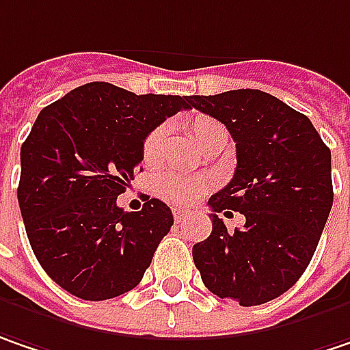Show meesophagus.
I'll return each instance as SVG.
<instances>
[{"mask_svg": "<svg viewBox=\"0 0 350 350\" xmlns=\"http://www.w3.org/2000/svg\"><path fill=\"white\" fill-rule=\"evenodd\" d=\"M172 214H174L176 224H182V221H186V219L190 217V212H188V210H182V208H174Z\"/></svg>", "mask_w": 350, "mask_h": 350, "instance_id": "obj_1", "label": "esophagus"}]
</instances>
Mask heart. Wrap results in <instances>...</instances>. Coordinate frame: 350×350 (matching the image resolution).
<instances>
[{
  "label": "heart",
  "instance_id": "b5f03b06",
  "mask_svg": "<svg viewBox=\"0 0 350 350\" xmlns=\"http://www.w3.org/2000/svg\"><path fill=\"white\" fill-rule=\"evenodd\" d=\"M190 133L194 136V140L204 148L210 142L226 138L228 140V131L221 122H217L212 116H194L190 120ZM166 136L164 126H156L150 133L146 134L144 144H142V160L146 164H152L158 160V156L162 152V142ZM210 188V184L202 178H188L182 174H160L156 178L154 190L156 194L172 204L184 206V204H194L196 200H200L206 194V190Z\"/></svg>",
  "mask_w": 350,
  "mask_h": 350
}]
</instances>
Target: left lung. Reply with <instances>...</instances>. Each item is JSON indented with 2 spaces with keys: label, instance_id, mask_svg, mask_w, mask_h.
Listing matches in <instances>:
<instances>
[{
  "label": "left lung",
  "instance_id": "left-lung-1",
  "mask_svg": "<svg viewBox=\"0 0 350 350\" xmlns=\"http://www.w3.org/2000/svg\"><path fill=\"white\" fill-rule=\"evenodd\" d=\"M236 142L230 184L208 200L212 234L192 247L204 285L241 307L283 295L307 269L333 206L331 150L305 114L257 89L190 96ZM234 209L246 226L228 232Z\"/></svg>",
  "mask_w": 350,
  "mask_h": 350
}]
</instances>
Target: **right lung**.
<instances>
[{"label": "right lung", "mask_w": 350, "mask_h": 350, "mask_svg": "<svg viewBox=\"0 0 350 350\" xmlns=\"http://www.w3.org/2000/svg\"><path fill=\"white\" fill-rule=\"evenodd\" d=\"M190 96L134 94L87 83L45 107L21 144L19 210L45 273L71 295L105 301L134 289L174 224L170 208L144 200L124 212L146 134Z\"/></svg>", "instance_id": "right-lung-1"}]
</instances>
